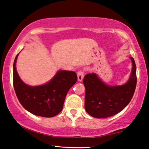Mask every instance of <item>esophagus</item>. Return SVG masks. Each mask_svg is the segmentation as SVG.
Masks as SVG:
<instances>
[{"label":"esophagus","mask_w":149,"mask_h":149,"mask_svg":"<svg viewBox=\"0 0 149 149\" xmlns=\"http://www.w3.org/2000/svg\"><path fill=\"white\" fill-rule=\"evenodd\" d=\"M84 77V73L82 70H79V72H77V77H78V80L79 81H82L83 78Z\"/></svg>","instance_id":"esophagus-1"}]
</instances>
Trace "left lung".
<instances>
[{"instance_id":"left-lung-1","label":"left lung","mask_w":149,"mask_h":149,"mask_svg":"<svg viewBox=\"0 0 149 149\" xmlns=\"http://www.w3.org/2000/svg\"><path fill=\"white\" fill-rule=\"evenodd\" d=\"M132 70L129 80L121 86H109L95 73L87 74L83 80L86 88L85 109L96 118H107L120 113L128 105L137 84L136 65L133 57Z\"/></svg>"}]
</instances>
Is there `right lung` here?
Wrapping results in <instances>:
<instances>
[{"label":"right lung","instance_id":"add662e5","mask_svg":"<svg viewBox=\"0 0 149 149\" xmlns=\"http://www.w3.org/2000/svg\"><path fill=\"white\" fill-rule=\"evenodd\" d=\"M18 55L13 65V84L19 103L35 115L48 118L57 115L63 109L67 92L77 81L76 72L58 70L46 84L31 86L25 84L18 75L15 67Z\"/></svg>","mask_w":149,"mask_h":149}]
</instances>
